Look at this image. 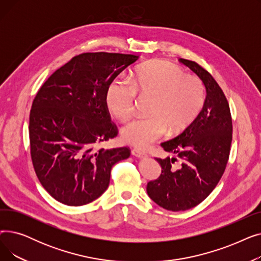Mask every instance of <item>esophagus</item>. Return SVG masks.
Segmentation results:
<instances>
[{
  "label": "esophagus",
  "instance_id": "obj_1",
  "mask_svg": "<svg viewBox=\"0 0 261 261\" xmlns=\"http://www.w3.org/2000/svg\"><path fill=\"white\" fill-rule=\"evenodd\" d=\"M132 154H133L134 156H136V158H140V159L147 156V154H146L145 152L141 151V150H139V149H133V150H132Z\"/></svg>",
  "mask_w": 261,
  "mask_h": 261
}]
</instances>
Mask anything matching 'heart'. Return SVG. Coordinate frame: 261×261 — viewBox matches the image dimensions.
<instances>
[{"label":"heart","mask_w":261,"mask_h":261,"mask_svg":"<svg viewBox=\"0 0 261 261\" xmlns=\"http://www.w3.org/2000/svg\"><path fill=\"white\" fill-rule=\"evenodd\" d=\"M127 82L114 80L106 92V105L120 121L129 120L134 111L135 95L151 98L144 119L130 122L120 131L121 140L147 148L168 132H184L199 116L205 102L202 81L186 75L167 60H154L135 68Z\"/></svg>","instance_id":"1"}]
</instances>
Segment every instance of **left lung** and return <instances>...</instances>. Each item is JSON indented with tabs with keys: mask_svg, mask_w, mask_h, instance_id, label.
Returning <instances> with one entry per match:
<instances>
[{
	"mask_svg": "<svg viewBox=\"0 0 261 261\" xmlns=\"http://www.w3.org/2000/svg\"><path fill=\"white\" fill-rule=\"evenodd\" d=\"M203 82L204 106L197 119L176 138L161 144L165 151L180 158L156 159L161 175L147 184V194L159 206L180 212L200 204L217 186L225 170L231 144V116L227 99L214 77L195 61L180 58Z\"/></svg>",
	"mask_w": 261,
	"mask_h": 261,
	"instance_id": "1",
	"label": "left lung"
}]
</instances>
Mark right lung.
I'll return each instance as SVG.
<instances>
[{"label":"right lung","mask_w":261,"mask_h":261,"mask_svg":"<svg viewBox=\"0 0 261 261\" xmlns=\"http://www.w3.org/2000/svg\"><path fill=\"white\" fill-rule=\"evenodd\" d=\"M135 55L85 53L53 73L38 91L30 114L31 155L36 174L57 201L80 206L107 190L114 164L127 147L105 149L117 135L106 105L110 84Z\"/></svg>","instance_id":"add662e5"}]
</instances>
